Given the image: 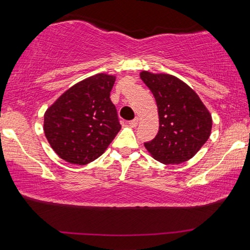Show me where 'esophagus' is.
Listing matches in <instances>:
<instances>
[{"mask_svg":"<svg viewBox=\"0 0 250 250\" xmlns=\"http://www.w3.org/2000/svg\"><path fill=\"white\" fill-rule=\"evenodd\" d=\"M138 124H139V119H138V118H135V119H133V120H131V121L128 122V125H129V126H131V128H135V126L138 125Z\"/></svg>","mask_w":250,"mask_h":250,"instance_id":"34e87169","label":"esophagus"}]
</instances>
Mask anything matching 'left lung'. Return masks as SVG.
Instances as JSON below:
<instances>
[{
    "label": "left lung",
    "instance_id": "obj_1",
    "mask_svg": "<svg viewBox=\"0 0 250 250\" xmlns=\"http://www.w3.org/2000/svg\"><path fill=\"white\" fill-rule=\"evenodd\" d=\"M140 78L153 94L159 113V132L145 143L152 158L163 164L192 159L208 140L211 115L188 83L168 74L142 70Z\"/></svg>",
    "mask_w": 250,
    "mask_h": 250
}]
</instances>
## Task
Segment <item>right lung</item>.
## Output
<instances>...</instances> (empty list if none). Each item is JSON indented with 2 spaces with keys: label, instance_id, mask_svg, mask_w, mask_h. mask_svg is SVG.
I'll list each match as a JSON object with an SVG mask.
<instances>
[{
  "label": "right lung",
  "instance_id": "1",
  "mask_svg": "<svg viewBox=\"0 0 250 250\" xmlns=\"http://www.w3.org/2000/svg\"><path fill=\"white\" fill-rule=\"evenodd\" d=\"M116 76L100 73L82 80L49 105L44 115V133L59 158L84 166L98 159L119 132L110 91Z\"/></svg>",
  "mask_w": 250,
  "mask_h": 250
}]
</instances>
